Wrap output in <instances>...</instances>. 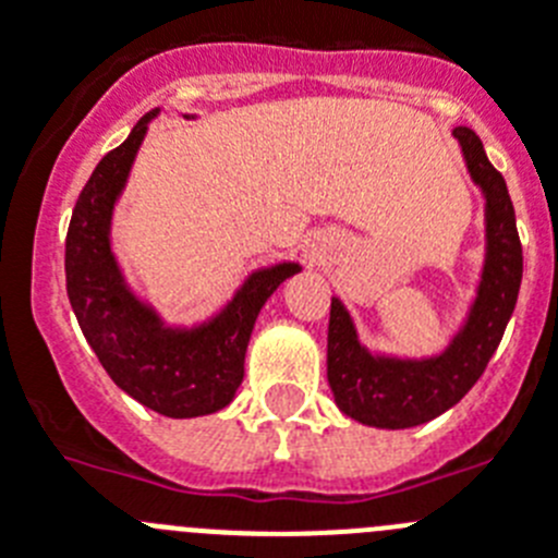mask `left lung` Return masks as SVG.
Returning <instances> with one entry per match:
<instances>
[{"label": "left lung", "instance_id": "left-lung-1", "mask_svg": "<svg viewBox=\"0 0 558 558\" xmlns=\"http://www.w3.org/2000/svg\"><path fill=\"white\" fill-rule=\"evenodd\" d=\"M453 135L461 144L466 172L486 199L484 269L459 333L430 359L375 355L359 341L341 300H330V391L344 414L373 428H414L453 409L484 375L517 305V291L523 280V247L517 235L509 189L504 174L489 163L484 144L473 130L456 128Z\"/></svg>", "mask_w": 558, "mask_h": 558}]
</instances>
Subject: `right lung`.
Here are the masks:
<instances>
[{"mask_svg": "<svg viewBox=\"0 0 558 558\" xmlns=\"http://www.w3.org/2000/svg\"><path fill=\"white\" fill-rule=\"evenodd\" d=\"M155 117L158 108L99 160L80 192L66 233V291L85 341L113 384L158 414L189 420L233 400L255 319L300 264L255 269L217 316L194 328H169L153 305L135 298L110 250V219Z\"/></svg>", "mask_w": 558, "mask_h": 558, "instance_id": "obj_1", "label": "right lung"}]
</instances>
